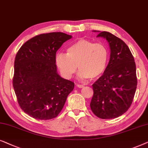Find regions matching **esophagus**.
<instances>
[{"label": "esophagus", "instance_id": "1", "mask_svg": "<svg viewBox=\"0 0 148 148\" xmlns=\"http://www.w3.org/2000/svg\"><path fill=\"white\" fill-rule=\"evenodd\" d=\"M76 86H77V87H78V88H83L84 86L83 84H76Z\"/></svg>", "mask_w": 148, "mask_h": 148}]
</instances>
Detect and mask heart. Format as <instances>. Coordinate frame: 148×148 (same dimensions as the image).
<instances>
[{"label":"heart","mask_w":148,"mask_h":148,"mask_svg":"<svg viewBox=\"0 0 148 148\" xmlns=\"http://www.w3.org/2000/svg\"><path fill=\"white\" fill-rule=\"evenodd\" d=\"M109 60V51L101 43H94L81 38L67 49V54L58 53L56 64L62 76L70 79L78 66L80 79H95L106 70Z\"/></svg>","instance_id":"b5f03b06"}]
</instances>
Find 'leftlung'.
<instances>
[{"instance_id":"left-lung-1","label":"left lung","mask_w":148,"mask_h":148,"mask_svg":"<svg viewBox=\"0 0 148 148\" xmlns=\"http://www.w3.org/2000/svg\"><path fill=\"white\" fill-rule=\"evenodd\" d=\"M93 32L108 41L110 58L103 75L92 85L90 109L100 119H116L125 113L133 102L137 84L135 60L121 39L108 32Z\"/></svg>"}]
</instances>
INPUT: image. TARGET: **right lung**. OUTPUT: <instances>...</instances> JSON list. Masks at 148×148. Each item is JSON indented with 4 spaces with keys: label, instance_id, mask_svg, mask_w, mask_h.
<instances>
[{
    "label": "right lung",
    "instance_id": "add662e5",
    "mask_svg": "<svg viewBox=\"0 0 148 148\" xmlns=\"http://www.w3.org/2000/svg\"><path fill=\"white\" fill-rule=\"evenodd\" d=\"M63 32L36 36L25 42L15 56L13 85L21 110L38 120H49L62 111L74 83L58 74L56 52L72 38Z\"/></svg>",
    "mask_w": 148,
    "mask_h": 148
}]
</instances>
